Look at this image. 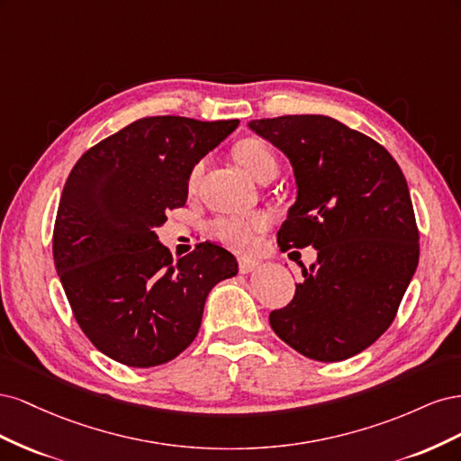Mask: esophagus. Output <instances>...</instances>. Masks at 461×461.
I'll list each match as a JSON object with an SVG mask.
<instances>
[{"label":"esophagus","mask_w":461,"mask_h":461,"mask_svg":"<svg viewBox=\"0 0 461 461\" xmlns=\"http://www.w3.org/2000/svg\"><path fill=\"white\" fill-rule=\"evenodd\" d=\"M259 265L261 263L252 259V258H239V269H240V273H252L254 269L259 267Z\"/></svg>","instance_id":"1"}]
</instances>
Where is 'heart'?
Wrapping results in <instances>:
<instances>
[{
    "label": "heart",
    "instance_id": "obj_1",
    "mask_svg": "<svg viewBox=\"0 0 461 461\" xmlns=\"http://www.w3.org/2000/svg\"><path fill=\"white\" fill-rule=\"evenodd\" d=\"M234 158L239 161L249 176H254L258 183L267 175L276 173V158L273 149L265 144L259 138H246L234 146ZM203 171V163L194 167L188 186L194 190L200 183V176ZM269 217L265 213H249V215H229V217H217L209 225V230L215 239L229 248L234 249H248L254 244L256 234L267 229Z\"/></svg>",
    "mask_w": 461,
    "mask_h": 461
}]
</instances>
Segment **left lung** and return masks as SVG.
<instances>
[{
    "mask_svg": "<svg viewBox=\"0 0 461 461\" xmlns=\"http://www.w3.org/2000/svg\"><path fill=\"white\" fill-rule=\"evenodd\" d=\"M248 127L294 169L298 198L278 246L317 249L294 298L271 312L273 330L317 361L364 352L394 321L420 261L406 176L379 142L337 119L285 115Z\"/></svg>",
    "mask_w": 461,
    "mask_h": 461,
    "instance_id": "8db88e82",
    "label": "left lung"
}]
</instances>
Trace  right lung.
I'll return each instance as SVG.
<instances>
[{"instance_id": "obj_1", "label": "right lung", "mask_w": 461, "mask_h": 461, "mask_svg": "<svg viewBox=\"0 0 461 461\" xmlns=\"http://www.w3.org/2000/svg\"><path fill=\"white\" fill-rule=\"evenodd\" d=\"M239 122L138 119L90 148L67 178L55 269L82 332L122 366L156 367L185 352L209 290L239 273L234 256L212 242L173 259L153 230L186 203L194 165Z\"/></svg>"}]
</instances>
